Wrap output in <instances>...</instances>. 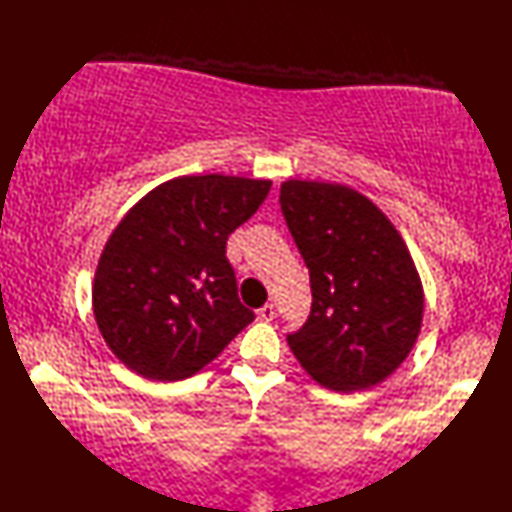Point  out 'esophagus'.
Segmentation results:
<instances>
[{"label":"esophagus","mask_w":512,"mask_h":512,"mask_svg":"<svg viewBox=\"0 0 512 512\" xmlns=\"http://www.w3.org/2000/svg\"><path fill=\"white\" fill-rule=\"evenodd\" d=\"M257 314H259V319H262V321H273L275 319V306H273V303H266V306L257 310Z\"/></svg>","instance_id":"1"}]
</instances>
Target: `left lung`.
Instances as JSON below:
<instances>
[{
	"mask_svg": "<svg viewBox=\"0 0 512 512\" xmlns=\"http://www.w3.org/2000/svg\"><path fill=\"white\" fill-rule=\"evenodd\" d=\"M279 204L310 270L312 306L288 334L301 367L334 391L378 385L418 339L424 295L402 237L341 184L288 180Z\"/></svg>",
	"mask_w": 512,
	"mask_h": 512,
	"instance_id": "8db88e82",
	"label": "left lung"
}]
</instances>
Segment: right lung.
<instances>
[{
  "mask_svg": "<svg viewBox=\"0 0 512 512\" xmlns=\"http://www.w3.org/2000/svg\"><path fill=\"white\" fill-rule=\"evenodd\" d=\"M270 180L184 176L147 193L105 244L94 317L136 374L182 380L255 319L237 297L226 239L253 215Z\"/></svg>",
  "mask_w": 512,
  "mask_h": 512,
  "instance_id": "right-lung-1",
  "label": "right lung"
}]
</instances>
